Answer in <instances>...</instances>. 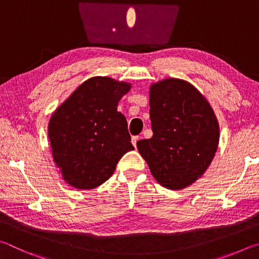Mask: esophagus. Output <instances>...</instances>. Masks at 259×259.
<instances>
[{"label":"esophagus","mask_w":259,"mask_h":259,"mask_svg":"<svg viewBox=\"0 0 259 259\" xmlns=\"http://www.w3.org/2000/svg\"><path fill=\"white\" fill-rule=\"evenodd\" d=\"M138 139H139L138 136H133V138H131V143H133V145H134L135 147L137 146V142H138Z\"/></svg>","instance_id":"34e87169"}]
</instances>
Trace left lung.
I'll use <instances>...</instances> for the list:
<instances>
[{
	"mask_svg": "<svg viewBox=\"0 0 259 259\" xmlns=\"http://www.w3.org/2000/svg\"><path fill=\"white\" fill-rule=\"evenodd\" d=\"M153 136L138 151L162 186L181 190L207 170L217 151L219 125L209 103L194 87L166 78L151 87Z\"/></svg>",
	"mask_w": 259,
	"mask_h": 259,
	"instance_id": "1",
	"label": "left lung"
}]
</instances>
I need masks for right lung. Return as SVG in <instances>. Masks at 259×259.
Returning a JSON list of instances; mask_svg holds the SVG:
<instances>
[{
    "mask_svg": "<svg viewBox=\"0 0 259 259\" xmlns=\"http://www.w3.org/2000/svg\"><path fill=\"white\" fill-rule=\"evenodd\" d=\"M130 84L111 77H91L51 116L48 136L52 156L64 181L91 190L112 176L131 144L125 116L117 104Z\"/></svg>",
    "mask_w": 259,
    "mask_h": 259,
    "instance_id": "1",
    "label": "right lung"
}]
</instances>
